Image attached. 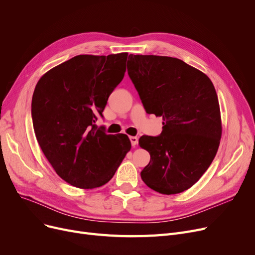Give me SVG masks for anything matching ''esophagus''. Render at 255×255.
Masks as SVG:
<instances>
[{
	"label": "esophagus",
	"mask_w": 255,
	"mask_h": 255,
	"mask_svg": "<svg viewBox=\"0 0 255 255\" xmlns=\"http://www.w3.org/2000/svg\"><path fill=\"white\" fill-rule=\"evenodd\" d=\"M129 139H130V142H131L132 146H135L138 143V138L136 136H130Z\"/></svg>",
	"instance_id": "obj_1"
}]
</instances>
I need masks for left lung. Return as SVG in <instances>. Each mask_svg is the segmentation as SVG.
<instances>
[{
	"label": "left lung",
	"mask_w": 255,
	"mask_h": 255,
	"mask_svg": "<svg viewBox=\"0 0 255 255\" xmlns=\"http://www.w3.org/2000/svg\"><path fill=\"white\" fill-rule=\"evenodd\" d=\"M127 70L145 112L163 120L160 135L139 138L151 156L141 179L159 193L183 192L218 150L222 128L215 88L205 73L176 58L129 55Z\"/></svg>",
	"instance_id": "obj_1"
}]
</instances>
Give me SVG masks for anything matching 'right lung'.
Wrapping results in <instances>:
<instances>
[{
	"mask_svg": "<svg viewBox=\"0 0 255 255\" xmlns=\"http://www.w3.org/2000/svg\"><path fill=\"white\" fill-rule=\"evenodd\" d=\"M128 53L79 55L47 71L36 85L32 120L37 141L58 175L77 188L109 182L131 149L96 121L122 82Z\"/></svg>",
	"mask_w": 255,
	"mask_h": 255,
	"instance_id": "1",
	"label": "right lung"
}]
</instances>
